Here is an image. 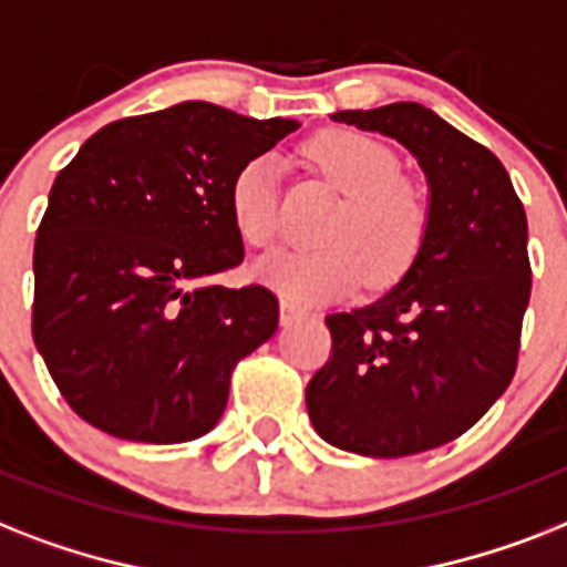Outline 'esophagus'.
<instances>
[{
  "instance_id": "obj_1",
  "label": "esophagus",
  "mask_w": 567,
  "mask_h": 567,
  "mask_svg": "<svg viewBox=\"0 0 567 567\" xmlns=\"http://www.w3.org/2000/svg\"><path fill=\"white\" fill-rule=\"evenodd\" d=\"M299 317H302V308L293 306L291 299H282V302H279V320H282V326L293 323Z\"/></svg>"
}]
</instances>
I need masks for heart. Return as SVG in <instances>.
<instances>
[{"label":"heart","mask_w":567,"mask_h":567,"mask_svg":"<svg viewBox=\"0 0 567 567\" xmlns=\"http://www.w3.org/2000/svg\"><path fill=\"white\" fill-rule=\"evenodd\" d=\"M306 159L338 188L340 206L320 229L326 241L288 247L256 261V279L297 306H320L370 279L390 285L413 268L431 227V197L399 172V156L361 131L329 127L306 142ZM229 218L247 247L265 250L279 233V168L250 156L229 179Z\"/></svg>","instance_id":"b5f03b06"}]
</instances>
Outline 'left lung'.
<instances>
[{
    "instance_id": "1",
    "label": "left lung",
    "mask_w": 567,
    "mask_h": 567,
    "mask_svg": "<svg viewBox=\"0 0 567 567\" xmlns=\"http://www.w3.org/2000/svg\"><path fill=\"white\" fill-rule=\"evenodd\" d=\"M331 118L416 156L431 227L402 282L326 317L331 355L308 381L306 408L334 449L408 457L466 434L513 381L530 302L527 215L498 156L422 104Z\"/></svg>"
}]
</instances>
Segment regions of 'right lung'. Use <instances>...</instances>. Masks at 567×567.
<instances>
[{"label":"right lung","instance_id":"1","mask_svg":"<svg viewBox=\"0 0 567 567\" xmlns=\"http://www.w3.org/2000/svg\"><path fill=\"white\" fill-rule=\"evenodd\" d=\"M297 127L183 101L110 122L58 174L34 241L31 334L90 425L156 445L215 427L236 363L279 326L265 285H215L244 261L229 179Z\"/></svg>","mask_w":567,"mask_h":567}]
</instances>
